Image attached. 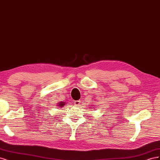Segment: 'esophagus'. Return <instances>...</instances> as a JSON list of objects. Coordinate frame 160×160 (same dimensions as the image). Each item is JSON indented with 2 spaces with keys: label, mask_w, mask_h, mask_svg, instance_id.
Wrapping results in <instances>:
<instances>
[{
  "label": "esophagus",
  "mask_w": 160,
  "mask_h": 160,
  "mask_svg": "<svg viewBox=\"0 0 160 160\" xmlns=\"http://www.w3.org/2000/svg\"><path fill=\"white\" fill-rule=\"evenodd\" d=\"M74 103H75V106H77V107H79V106L81 105V101H80V100H77V101H74Z\"/></svg>",
  "instance_id": "1"
}]
</instances>
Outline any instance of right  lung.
<instances>
[{"label":"right lung","mask_w":160,"mask_h":160,"mask_svg":"<svg viewBox=\"0 0 160 160\" xmlns=\"http://www.w3.org/2000/svg\"><path fill=\"white\" fill-rule=\"evenodd\" d=\"M65 103L64 102H60V103H59V105H58V106H59V107H63V106L65 105Z\"/></svg>","instance_id":"1"}]
</instances>
